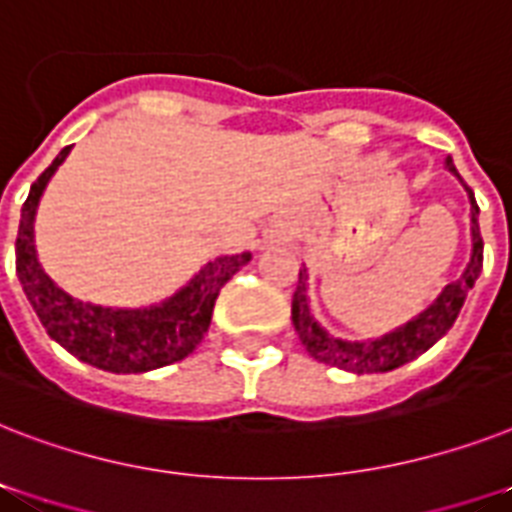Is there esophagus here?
Returning <instances> with one entry per match:
<instances>
[{
    "instance_id": "esophagus-1",
    "label": "esophagus",
    "mask_w": 512,
    "mask_h": 512,
    "mask_svg": "<svg viewBox=\"0 0 512 512\" xmlns=\"http://www.w3.org/2000/svg\"><path fill=\"white\" fill-rule=\"evenodd\" d=\"M292 234V228L289 226H278V236H281V239H286V236Z\"/></svg>"
}]
</instances>
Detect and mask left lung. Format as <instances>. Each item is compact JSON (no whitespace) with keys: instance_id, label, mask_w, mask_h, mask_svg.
Returning a JSON list of instances; mask_svg holds the SVG:
<instances>
[{"instance_id":"left-lung-1","label":"left lung","mask_w":512,"mask_h":512,"mask_svg":"<svg viewBox=\"0 0 512 512\" xmlns=\"http://www.w3.org/2000/svg\"><path fill=\"white\" fill-rule=\"evenodd\" d=\"M447 170L463 184V178L452 165V157H447ZM465 186V184H463ZM468 199H471V260L455 278L439 292V297L431 302L423 313L410 318L407 323L397 326L394 331L376 339H363V342H350V339H339V336L328 334L321 323L315 321L313 310H310V297H307V268L299 270L297 292L292 299V323L297 328L299 342L305 344L307 355H313L318 363L334 365L342 371L350 373H386L410 363L426 350H431L439 339L458 321L463 302L468 292L481 276V265H484V242H481L479 231V205L473 199V191L465 186Z\"/></svg>"}]
</instances>
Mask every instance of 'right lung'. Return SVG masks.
<instances>
[{"label":"right lung","instance_id":"1","mask_svg":"<svg viewBox=\"0 0 512 512\" xmlns=\"http://www.w3.org/2000/svg\"><path fill=\"white\" fill-rule=\"evenodd\" d=\"M68 155L70 147H65L54 157L52 165L36 178L20 210L15 268L41 326L70 355L110 373H147L184 360L205 339L223 284L244 268L252 255L239 252L215 257L176 294L147 307H105L70 297L41 268L33 234L41 194Z\"/></svg>","mask_w":512,"mask_h":512}]
</instances>
